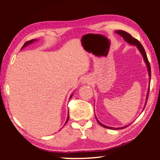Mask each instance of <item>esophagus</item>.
I'll return each mask as SVG.
<instances>
[{
  "label": "esophagus",
  "mask_w": 160,
  "mask_h": 160,
  "mask_svg": "<svg viewBox=\"0 0 160 160\" xmlns=\"http://www.w3.org/2000/svg\"><path fill=\"white\" fill-rule=\"evenodd\" d=\"M87 81H88V80H87V79H86V80L84 79V80H82V83H83V84H85L86 82H87Z\"/></svg>",
  "instance_id": "obj_1"
}]
</instances>
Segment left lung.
Listing matches in <instances>:
<instances>
[{"label": "left lung", "instance_id": "left-lung-1", "mask_svg": "<svg viewBox=\"0 0 160 160\" xmlns=\"http://www.w3.org/2000/svg\"><path fill=\"white\" fill-rule=\"evenodd\" d=\"M116 33H117L118 34H119L122 37H123V39L126 41V42L128 43H130V45H133V46H137V48H138V50L139 51V52H141V54H142V57L143 58V60H144L146 65L147 67V68H148V76H149V87H148V92H147V95H146V102H145V105H144V108H143V110L144 109L146 105V103H147V101H148V93H149V89H150V82H151V66H150V63L148 62V58H147V55H146V53L145 52V50L143 48V46L141 44V43L139 42L138 40L134 39V37H132V36L130 35L129 33H128L126 32H125L123 30H117V31H115ZM96 116V115H95ZM96 118L97 120V122L99 123V125H101V126L104 127L105 128H108V129H111V130H120V129H123V128H126L127 126H129V125H128V126H123V127H121V128H112V127H109L107 126H105V125H103L102 123H101V122H100L97 117H96Z\"/></svg>", "mask_w": 160, "mask_h": 160}]
</instances>
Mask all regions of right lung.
<instances>
[{
    "label": "right lung",
    "instance_id": "add662e5",
    "mask_svg": "<svg viewBox=\"0 0 160 160\" xmlns=\"http://www.w3.org/2000/svg\"><path fill=\"white\" fill-rule=\"evenodd\" d=\"M37 41V39H32V40H30V41H28V42H26L25 43V44L22 46V48H21V49H23V48H25V47H26L27 46H28V45H30V44H31V43H33V42H36ZM72 96H73V94H71V96H70V98H71L72 97ZM69 98V99H70ZM68 118H69V114H68V116H67V121H66V122H65V124L67 123L68 122ZM64 124V125H65Z\"/></svg>",
    "mask_w": 160,
    "mask_h": 160
}]
</instances>
